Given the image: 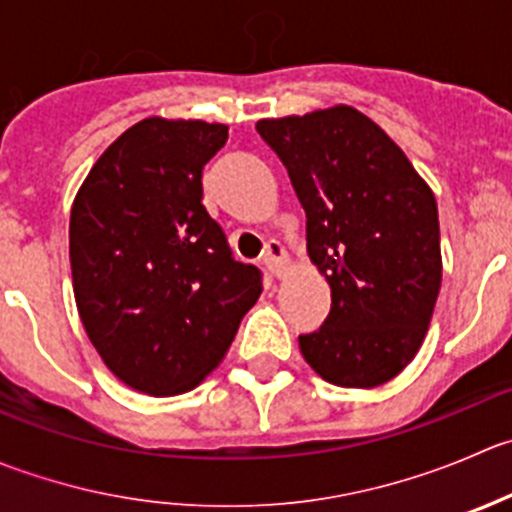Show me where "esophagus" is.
Listing matches in <instances>:
<instances>
[{"label":"esophagus","instance_id":"34e87169","mask_svg":"<svg viewBox=\"0 0 512 512\" xmlns=\"http://www.w3.org/2000/svg\"><path fill=\"white\" fill-rule=\"evenodd\" d=\"M285 247L280 245L277 240H270L265 245V252H262V265L270 275L280 277L282 275V267H285Z\"/></svg>","mask_w":512,"mask_h":512}]
</instances>
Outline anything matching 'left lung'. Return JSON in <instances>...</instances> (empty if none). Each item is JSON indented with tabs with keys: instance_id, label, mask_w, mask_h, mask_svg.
<instances>
[{
	"instance_id": "obj_1",
	"label": "left lung",
	"mask_w": 512,
	"mask_h": 512,
	"mask_svg": "<svg viewBox=\"0 0 512 512\" xmlns=\"http://www.w3.org/2000/svg\"><path fill=\"white\" fill-rule=\"evenodd\" d=\"M307 217V255L330 315L300 335L312 370L340 388H377L420 350L443 280L438 205L405 152L357 109L260 119Z\"/></svg>"
}]
</instances>
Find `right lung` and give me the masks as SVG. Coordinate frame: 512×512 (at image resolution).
<instances>
[{
    "instance_id": "add662e5",
    "label": "right lung",
    "mask_w": 512,
    "mask_h": 512,
    "mask_svg": "<svg viewBox=\"0 0 512 512\" xmlns=\"http://www.w3.org/2000/svg\"><path fill=\"white\" fill-rule=\"evenodd\" d=\"M225 124L150 117L94 162L69 217L79 317L104 365L147 395H180L225 357L262 292L202 205Z\"/></svg>"
}]
</instances>
